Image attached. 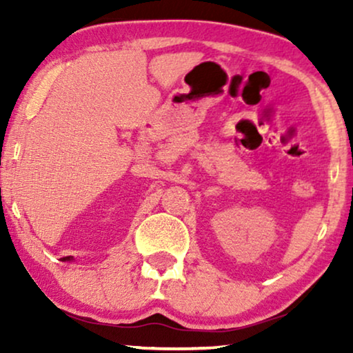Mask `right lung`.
<instances>
[{"instance_id": "right-lung-1", "label": "right lung", "mask_w": 353, "mask_h": 353, "mask_svg": "<svg viewBox=\"0 0 353 353\" xmlns=\"http://www.w3.org/2000/svg\"><path fill=\"white\" fill-rule=\"evenodd\" d=\"M64 260H67V262H70V260H74V257H64Z\"/></svg>"}]
</instances>
